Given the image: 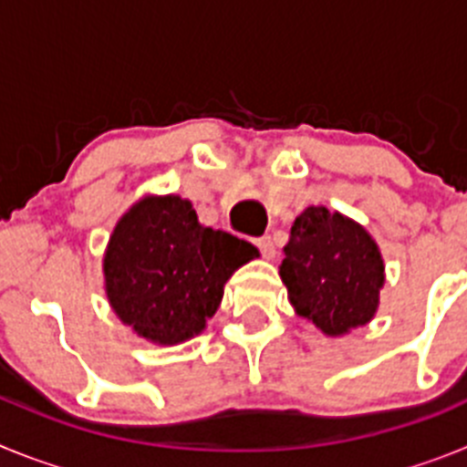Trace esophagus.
<instances>
[{"mask_svg": "<svg viewBox=\"0 0 467 467\" xmlns=\"http://www.w3.org/2000/svg\"><path fill=\"white\" fill-rule=\"evenodd\" d=\"M257 247H259V253L264 254V257L266 259H274L275 257V245H274V238L271 236H262V238H257Z\"/></svg>", "mask_w": 467, "mask_h": 467, "instance_id": "esophagus-1", "label": "esophagus"}]
</instances>
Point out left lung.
Masks as SVG:
<instances>
[{
  "instance_id": "left-lung-1",
  "label": "left lung",
  "mask_w": 467,
  "mask_h": 467,
  "mask_svg": "<svg viewBox=\"0 0 467 467\" xmlns=\"http://www.w3.org/2000/svg\"><path fill=\"white\" fill-rule=\"evenodd\" d=\"M283 253L280 280L296 316L325 337H344L372 323L386 264L365 226L337 210L308 205L292 224Z\"/></svg>"
}]
</instances>
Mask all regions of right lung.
I'll use <instances>...</instances> for the list:
<instances>
[{"instance_id": "obj_1", "label": "right lung", "mask_w": 467, "mask_h": 467, "mask_svg": "<svg viewBox=\"0 0 467 467\" xmlns=\"http://www.w3.org/2000/svg\"><path fill=\"white\" fill-rule=\"evenodd\" d=\"M257 257L253 243L201 224L189 198L147 193L111 231L102 257L105 295L138 337L177 346L203 332L226 280Z\"/></svg>"}]
</instances>
